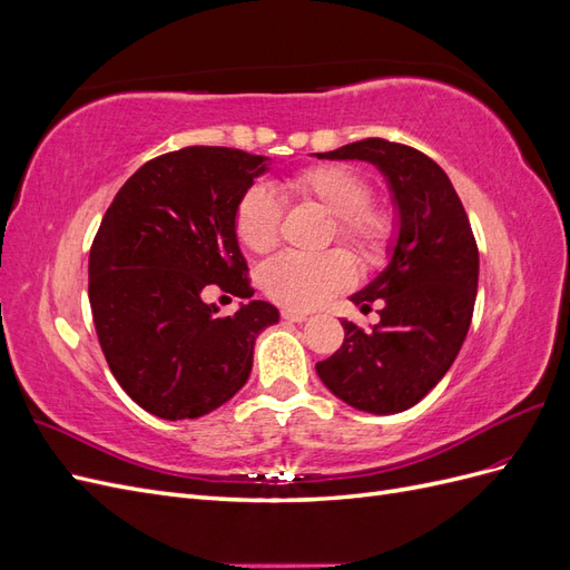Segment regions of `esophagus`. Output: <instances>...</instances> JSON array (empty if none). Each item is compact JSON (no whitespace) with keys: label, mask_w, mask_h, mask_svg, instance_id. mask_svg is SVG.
I'll return each mask as SVG.
<instances>
[{"label":"esophagus","mask_w":570,"mask_h":570,"mask_svg":"<svg viewBox=\"0 0 570 570\" xmlns=\"http://www.w3.org/2000/svg\"><path fill=\"white\" fill-rule=\"evenodd\" d=\"M283 318H285V321H289V323H304V321H308V316H306V314H302V312H292V308H285V312H283Z\"/></svg>","instance_id":"esophagus-1"}]
</instances>
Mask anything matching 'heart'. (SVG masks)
Instances as JSON below:
<instances>
[{
	"mask_svg": "<svg viewBox=\"0 0 570 570\" xmlns=\"http://www.w3.org/2000/svg\"><path fill=\"white\" fill-rule=\"evenodd\" d=\"M287 193L335 218V235L364 262H377L392 237L390 216L371 206V187L356 170L327 164L299 170L285 183ZM283 209L268 187H249L237 204V239L254 254H266L281 237ZM262 287L266 295L289 308H316L354 283V266L342 252L321 256L281 254L264 264Z\"/></svg>",
	"mask_w": 570,
	"mask_h": 570,
	"instance_id": "b5f03b06",
	"label": "heart"
}]
</instances>
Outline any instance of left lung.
I'll return each instance as SVG.
<instances>
[{
  "instance_id": "1",
  "label": "left lung",
  "mask_w": 570,
  "mask_h": 570,
  "mask_svg": "<svg viewBox=\"0 0 570 570\" xmlns=\"http://www.w3.org/2000/svg\"><path fill=\"white\" fill-rule=\"evenodd\" d=\"M316 157L368 161L392 195L390 262L350 297L361 312L381 299V321L371 333L342 321V347L316 364L337 400L390 416L442 381L469 335L480 268L475 237L450 176L423 151L368 137Z\"/></svg>"
}]
</instances>
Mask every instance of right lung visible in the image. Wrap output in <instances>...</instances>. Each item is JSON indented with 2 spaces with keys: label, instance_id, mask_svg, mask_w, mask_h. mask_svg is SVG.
<instances>
[{
  "label": "right lung",
  "instance_id": "obj_1",
  "mask_svg": "<svg viewBox=\"0 0 570 570\" xmlns=\"http://www.w3.org/2000/svg\"><path fill=\"white\" fill-rule=\"evenodd\" d=\"M268 157L185 147L118 189L90 249V306L107 364L130 400L164 421L199 419L243 390L258 333L281 318L254 299L218 316L206 287L249 299L237 204Z\"/></svg>",
  "mask_w": 570,
  "mask_h": 570
}]
</instances>
